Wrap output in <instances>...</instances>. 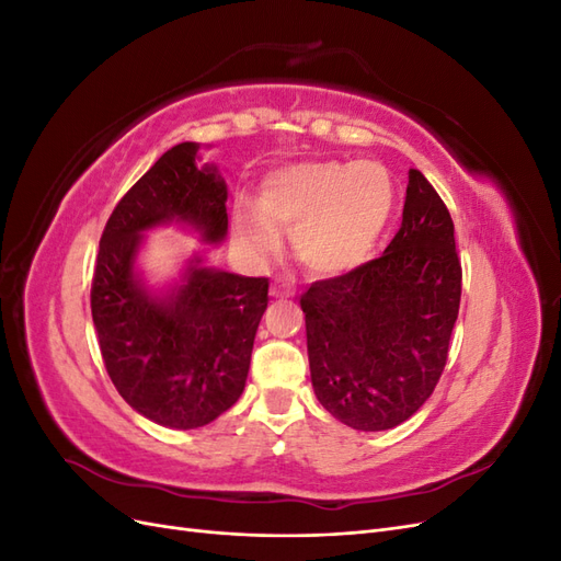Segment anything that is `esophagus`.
Instances as JSON below:
<instances>
[{
  "label": "esophagus",
  "instance_id": "obj_1",
  "mask_svg": "<svg viewBox=\"0 0 561 561\" xmlns=\"http://www.w3.org/2000/svg\"><path fill=\"white\" fill-rule=\"evenodd\" d=\"M290 295V290H287V285L278 278V280H274V285H271V297H287Z\"/></svg>",
  "mask_w": 561,
  "mask_h": 561
}]
</instances>
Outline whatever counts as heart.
<instances>
[{"mask_svg": "<svg viewBox=\"0 0 561 561\" xmlns=\"http://www.w3.org/2000/svg\"><path fill=\"white\" fill-rule=\"evenodd\" d=\"M254 208H236V241L264 257L290 231L297 260L316 276L358 268L383 236L396 206V186L377 161H304L260 180Z\"/></svg>", "mask_w": 561, "mask_h": 561, "instance_id": "heart-1", "label": "heart"}]
</instances>
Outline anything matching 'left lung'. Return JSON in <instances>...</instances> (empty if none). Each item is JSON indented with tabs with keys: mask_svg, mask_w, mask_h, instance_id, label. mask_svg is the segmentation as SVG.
I'll return each instance as SVG.
<instances>
[{
	"mask_svg": "<svg viewBox=\"0 0 561 561\" xmlns=\"http://www.w3.org/2000/svg\"><path fill=\"white\" fill-rule=\"evenodd\" d=\"M307 316L318 402L355 431L404 423L443 375L461 304V262L443 198L410 171L402 225L381 257L313 283Z\"/></svg>",
	"mask_w": 561,
	"mask_h": 561,
	"instance_id": "left-lung-1",
	"label": "left lung"
}]
</instances>
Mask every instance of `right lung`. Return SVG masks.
Returning a JSON list of instances; mask_svg holds the SVG:
<instances>
[{"mask_svg":"<svg viewBox=\"0 0 561 561\" xmlns=\"http://www.w3.org/2000/svg\"><path fill=\"white\" fill-rule=\"evenodd\" d=\"M180 142L118 201L100 239L91 311L107 375L135 412L192 431L241 398L268 278L184 262L178 280L149 285L138 266L147 231L178 225L203 243L227 239V182Z\"/></svg>","mask_w":561,"mask_h":561,"instance_id":"obj_1","label":"right lung"}]
</instances>
